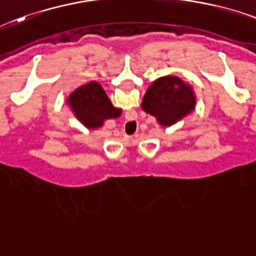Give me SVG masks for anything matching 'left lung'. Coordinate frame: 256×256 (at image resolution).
Masks as SVG:
<instances>
[{
  "label": "left lung",
  "instance_id": "8db88e82",
  "mask_svg": "<svg viewBox=\"0 0 256 256\" xmlns=\"http://www.w3.org/2000/svg\"><path fill=\"white\" fill-rule=\"evenodd\" d=\"M192 88L176 76L160 78L146 91L142 108L164 126L174 124L194 108Z\"/></svg>",
  "mask_w": 256,
  "mask_h": 256
}]
</instances>
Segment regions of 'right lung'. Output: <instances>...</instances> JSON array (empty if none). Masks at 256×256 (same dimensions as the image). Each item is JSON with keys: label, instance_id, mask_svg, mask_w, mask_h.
I'll list each match as a JSON object with an SVG mask.
<instances>
[{"label": "right lung", "instance_id": "add662e5", "mask_svg": "<svg viewBox=\"0 0 256 256\" xmlns=\"http://www.w3.org/2000/svg\"><path fill=\"white\" fill-rule=\"evenodd\" d=\"M68 102L76 116L90 128H100L106 120L120 115V110L111 104L104 90L96 82L82 86L71 94Z\"/></svg>", "mask_w": 256, "mask_h": 256}]
</instances>
